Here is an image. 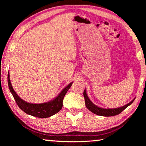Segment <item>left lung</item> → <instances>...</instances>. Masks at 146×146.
I'll return each instance as SVG.
<instances>
[{
  "instance_id": "1",
  "label": "left lung",
  "mask_w": 146,
  "mask_h": 146,
  "mask_svg": "<svg viewBox=\"0 0 146 146\" xmlns=\"http://www.w3.org/2000/svg\"><path fill=\"white\" fill-rule=\"evenodd\" d=\"M84 97L85 99V104L86 106L89 110L90 111L95 114L100 116H104V117H111V116H115L120 114L121 112H122L125 108L128 107L129 105L131 104L133 102L135 99H133L131 102H130L129 104L122 106V107L115 108V109H104L100 108L98 106H95V104L91 102V101L89 99L88 97L87 96V94L86 92V90L84 91Z\"/></svg>"
}]
</instances>
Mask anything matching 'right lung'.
I'll use <instances>...</instances> for the list:
<instances>
[{"instance_id":"add662e5","label":"right lung","mask_w":146,"mask_h":146,"mask_svg":"<svg viewBox=\"0 0 146 146\" xmlns=\"http://www.w3.org/2000/svg\"><path fill=\"white\" fill-rule=\"evenodd\" d=\"M8 82L9 90L19 107L27 114L41 118L51 117L52 115L57 113L61 110L63 106L62 102L64 96L66 95V93L71 88L73 83L71 82L69 84L68 86H66L61 91L60 93L55 99L50 102L43 104H31L25 102L17 95V94L12 88L9 73L8 74Z\"/></svg>"}]
</instances>
